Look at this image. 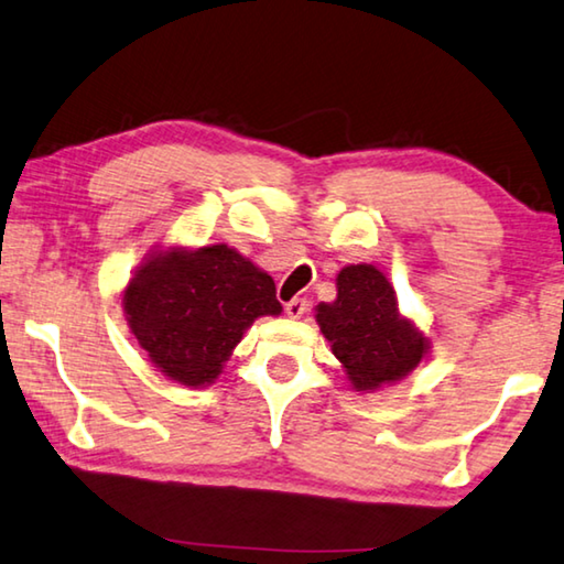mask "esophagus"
Wrapping results in <instances>:
<instances>
[{"instance_id": "34e87169", "label": "esophagus", "mask_w": 564, "mask_h": 564, "mask_svg": "<svg viewBox=\"0 0 564 564\" xmlns=\"http://www.w3.org/2000/svg\"><path fill=\"white\" fill-rule=\"evenodd\" d=\"M284 312H288L290 317H302L307 312V300H302V297H294V300H290L288 305H284Z\"/></svg>"}]
</instances>
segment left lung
<instances>
[{"label":"left lung","mask_w":564,"mask_h":564,"mask_svg":"<svg viewBox=\"0 0 564 564\" xmlns=\"http://www.w3.org/2000/svg\"><path fill=\"white\" fill-rule=\"evenodd\" d=\"M315 317L355 391L405 378L429 350L426 337L398 312L393 284L372 264L345 267L337 300L317 305Z\"/></svg>","instance_id":"1"}]
</instances>
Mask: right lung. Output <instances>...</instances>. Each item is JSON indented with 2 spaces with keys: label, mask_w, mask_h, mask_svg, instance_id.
Returning a JSON list of instances; mask_svg holds the SVG:
<instances>
[{
  "label": "right lung",
  "mask_w": 564,
  "mask_h": 564,
  "mask_svg": "<svg viewBox=\"0 0 564 564\" xmlns=\"http://www.w3.org/2000/svg\"><path fill=\"white\" fill-rule=\"evenodd\" d=\"M123 305L153 366L194 388L219 376L257 317L282 312L272 276L227 245L151 257L126 288Z\"/></svg>",
  "instance_id": "obj_1"
}]
</instances>
